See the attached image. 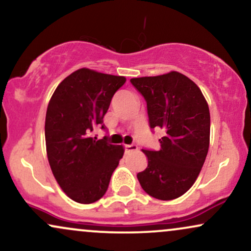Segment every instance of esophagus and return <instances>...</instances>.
<instances>
[{"mask_svg":"<svg viewBox=\"0 0 251 251\" xmlns=\"http://www.w3.org/2000/svg\"><path fill=\"white\" fill-rule=\"evenodd\" d=\"M125 153L126 154H127V153H132V152H134V151H137L138 150V146L137 145H125Z\"/></svg>","mask_w":251,"mask_h":251,"instance_id":"obj_1","label":"esophagus"}]
</instances>
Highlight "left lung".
I'll return each instance as SVG.
<instances>
[{
    "mask_svg": "<svg viewBox=\"0 0 251 251\" xmlns=\"http://www.w3.org/2000/svg\"><path fill=\"white\" fill-rule=\"evenodd\" d=\"M147 102L151 128H161L158 151L144 150L149 165L137 174L147 194L159 200L180 198L198 179L210 140L208 102L192 79L177 71L132 78Z\"/></svg>",
    "mask_w": 251,
    "mask_h": 251,
    "instance_id": "8db88e82",
    "label": "left lung"
}]
</instances>
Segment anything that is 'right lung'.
<instances>
[{
  "instance_id": "1",
  "label": "right lung",
  "mask_w": 251,
  "mask_h": 251,
  "mask_svg": "<svg viewBox=\"0 0 251 251\" xmlns=\"http://www.w3.org/2000/svg\"><path fill=\"white\" fill-rule=\"evenodd\" d=\"M124 76L81 68L59 83L45 116L47 155L53 176L71 200L89 204L106 193L111 175L124 155L123 145L97 140L111 99Z\"/></svg>"
}]
</instances>
